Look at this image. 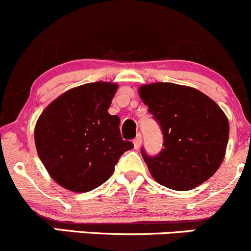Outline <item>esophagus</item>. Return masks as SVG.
<instances>
[{"label": "esophagus", "instance_id": "34e87169", "mask_svg": "<svg viewBox=\"0 0 251 251\" xmlns=\"http://www.w3.org/2000/svg\"><path fill=\"white\" fill-rule=\"evenodd\" d=\"M141 141H143V140H141V135H140V134H138V135H136V138L134 139V140H133L134 148H135V149H139V148H140Z\"/></svg>", "mask_w": 251, "mask_h": 251}]
</instances>
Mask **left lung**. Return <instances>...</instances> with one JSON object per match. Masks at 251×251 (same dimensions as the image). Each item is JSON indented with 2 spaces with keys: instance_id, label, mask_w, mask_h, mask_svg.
<instances>
[{
  "instance_id": "1",
  "label": "left lung",
  "mask_w": 251,
  "mask_h": 251,
  "mask_svg": "<svg viewBox=\"0 0 251 251\" xmlns=\"http://www.w3.org/2000/svg\"><path fill=\"white\" fill-rule=\"evenodd\" d=\"M141 100L162 129L163 149L141 155L158 184L190 190L215 175L226 155L229 123L220 106L189 86L152 83L139 88Z\"/></svg>"
}]
</instances>
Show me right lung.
Returning <instances> with one entry per match:
<instances>
[{"instance_id": "right-lung-1", "label": "right lung", "mask_w": 251, "mask_h": 251, "mask_svg": "<svg viewBox=\"0 0 251 251\" xmlns=\"http://www.w3.org/2000/svg\"><path fill=\"white\" fill-rule=\"evenodd\" d=\"M118 85L84 84L52 101L34 131L38 155L61 187L86 193L112 176L123 152L134 148L123 140L120 117L108 113Z\"/></svg>"}]
</instances>
